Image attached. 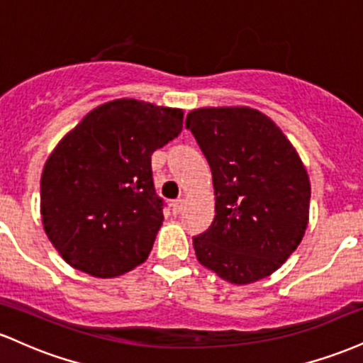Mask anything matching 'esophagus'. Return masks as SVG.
<instances>
[{
  "label": "esophagus",
  "instance_id": "1",
  "mask_svg": "<svg viewBox=\"0 0 363 363\" xmlns=\"http://www.w3.org/2000/svg\"><path fill=\"white\" fill-rule=\"evenodd\" d=\"M182 210H184V199H182V198L174 199V201H172V213L179 215Z\"/></svg>",
  "mask_w": 363,
  "mask_h": 363
}]
</instances>
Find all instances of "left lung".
Segmentation results:
<instances>
[{"label": "left lung", "mask_w": 363, "mask_h": 363, "mask_svg": "<svg viewBox=\"0 0 363 363\" xmlns=\"http://www.w3.org/2000/svg\"><path fill=\"white\" fill-rule=\"evenodd\" d=\"M210 164L215 218L193 237L203 266L234 285L262 280L298 247L309 223L311 182L281 129L251 107H201L187 114Z\"/></svg>", "instance_id": "8db88e82"}]
</instances>
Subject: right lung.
Instances as JSON below:
<instances>
[{
    "label": "right lung",
    "mask_w": 363,
    "mask_h": 363,
    "mask_svg": "<svg viewBox=\"0 0 363 363\" xmlns=\"http://www.w3.org/2000/svg\"><path fill=\"white\" fill-rule=\"evenodd\" d=\"M182 119V109L116 99L56 145L40 177V215L69 266L114 278L147 261L164 222L152 153L179 136Z\"/></svg>",
    "instance_id": "right-lung-1"
}]
</instances>
